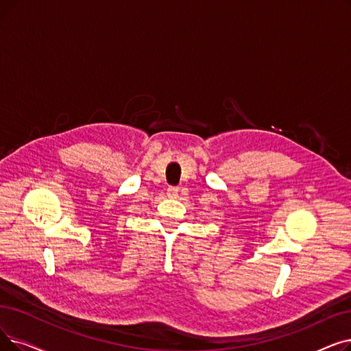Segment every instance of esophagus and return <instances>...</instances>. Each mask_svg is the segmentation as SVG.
<instances>
[{"label":"esophagus","instance_id":"obj_1","mask_svg":"<svg viewBox=\"0 0 351 351\" xmlns=\"http://www.w3.org/2000/svg\"><path fill=\"white\" fill-rule=\"evenodd\" d=\"M166 193H167V196H169V197H178V195H179V189H178V188H175V186H171V188H167Z\"/></svg>","mask_w":351,"mask_h":351}]
</instances>
